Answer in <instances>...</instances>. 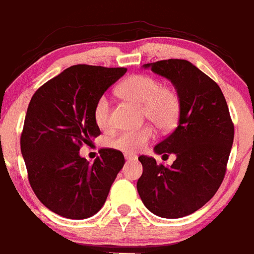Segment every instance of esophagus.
<instances>
[{
  "label": "esophagus",
  "instance_id": "esophagus-1",
  "mask_svg": "<svg viewBox=\"0 0 254 254\" xmlns=\"http://www.w3.org/2000/svg\"><path fill=\"white\" fill-rule=\"evenodd\" d=\"M124 157L127 161H136V159H137V157L134 156V154H130V153H125Z\"/></svg>",
  "mask_w": 254,
  "mask_h": 254
}]
</instances>
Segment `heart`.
Returning a JSON list of instances; mask_svg holds the SVG:
<instances>
[{"mask_svg":"<svg viewBox=\"0 0 254 254\" xmlns=\"http://www.w3.org/2000/svg\"><path fill=\"white\" fill-rule=\"evenodd\" d=\"M118 93L125 100L142 107V117L151 120L159 130H170L180 116V97L174 89L162 86L156 78L136 74L118 86ZM93 119L101 129L111 127V105L106 96H101L93 108ZM154 137V129L145 125L140 129L124 130L111 140L112 147L127 153L141 151Z\"/></svg>","mask_w":254,"mask_h":254,"instance_id":"heart-1","label":"heart"}]
</instances>
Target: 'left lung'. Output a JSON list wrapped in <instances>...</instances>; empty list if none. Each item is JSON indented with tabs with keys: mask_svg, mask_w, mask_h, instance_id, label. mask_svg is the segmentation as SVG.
<instances>
[{
	"mask_svg": "<svg viewBox=\"0 0 254 254\" xmlns=\"http://www.w3.org/2000/svg\"><path fill=\"white\" fill-rule=\"evenodd\" d=\"M167 78L180 97L178 127L154 147L174 153L170 167L140 156L143 172L137 192L148 210L167 219L192 214L212 198L223 183L234 142V124L217 82L185 60L143 64Z\"/></svg>",
	"mask_w": 254,
	"mask_h": 254,
	"instance_id": "obj_1",
	"label": "left lung"
}]
</instances>
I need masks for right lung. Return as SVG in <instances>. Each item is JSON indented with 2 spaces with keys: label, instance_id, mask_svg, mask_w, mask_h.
I'll list each match as a JSON object with an SVG mask.
<instances>
[{
  "label": "right lung",
  "instance_id": "right-lung-1",
  "mask_svg": "<svg viewBox=\"0 0 254 254\" xmlns=\"http://www.w3.org/2000/svg\"><path fill=\"white\" fill-rule=\"evenodd\" d=\"M125 73V68L78 64L45 82L31 97L21 154L36 197L61 217L79 220L96 214L124 165L117 149L102 148L93 164L79 151L101 134L93 119L96 102Z\"/></svg>",
  "mask_w": 254,
  "mask_h": 254
}]
</instances>
